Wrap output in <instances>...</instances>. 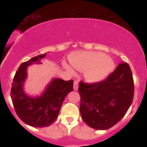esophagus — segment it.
I'll use <instances>...</instances> for the list:
<instances>
[{"label":"esophagus","instance_id":"34e87169","mask_svg":"<svg viewBox=\"0 0 147 147\" xmlns=\"http://www.w3.org/2000/svg\"><path fill=\"white\" fill-rule=\"evenodd\" d=\"M78 87H79V80H75L74 82V86H73V88L75 90H78Z\"/></svg>","mask_w":147,"mask_h":147}]
</instances>
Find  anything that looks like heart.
<instances>
[{"label": "heart", "mask_w": 147, "mask_h": 147, "mask_svg": "<svg viewBox=\"0 0 147 147\" xmlns=\"http://www.w3.org/2000/svg\"><path fill=\"white\" fill-rule=\"evenodd\" d=\"M71 65L79 71H86V77L90 82L102 80L113 69V62L101 52H81L74 54L69 58ZM70 72L72 70L65 66Z\"/></svg>", "instance_id": "1"}]
</instances>
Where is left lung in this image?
<instances>
[{"label": "left lung", "instance_id": "left-lung-1", "mask_svg": "<svg viewBox=\"0 0 147 147\" xmlns=\"http://www.w3.org/2000/svg\"><path fill=\"white\" fill-rule=\"evenodd\" d=\"M80 113L90 127L109 129L125 115L134 96V82L129 65L122 62L104 80L79 82Z\"/></svg>", "mask_w": 147, "mask_h": 147}]
</instances>
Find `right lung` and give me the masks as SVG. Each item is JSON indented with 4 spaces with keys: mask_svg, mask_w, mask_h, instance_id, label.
Instances as JSON below:
<instances>
[{
    "mask_svg": "<svg viewBox=\"0 0 147 147\" xmlns=\"http://www.w3.org/2000/svg\"><path fill=\"white\" fill-rule=\"evenodd\" d=\"M46 53L33 57L21 64L16 72L11 88V98L18 117L34 127H46L58 117L64 99L73 90V80L55 79L41 97L30 98L24 93L23 84L27 77L26 69L34 63H40Z\"/></svg>",
    "mask_w": 147,
    "mask_h": 147,
    "instance_id": "1",
    "label": "right lung"
}]
</instances>
